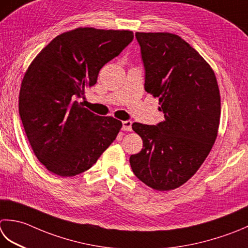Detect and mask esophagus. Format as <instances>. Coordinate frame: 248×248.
<instances>
[{
    "instance_id": "obj_1",
    "label": "esophagus",
    "mask_w": 248,
    "mask_h": 248,
    "mask_svg": "<svg viewBox=\"0 0 248 248\" xmlns=\"http://www.w3.org/2000/svg\"><path fill=\"white\" fill-rule=\"evenodd\" d=\"M123 130L124 131H132V121H130V120L123 121Z\"/></svg>"
}]
</instances>
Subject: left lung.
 Returning a JSON list of instances; mask_svg holds the SVG:
<instances>
[{"mask_svg":"<svg viewBox=\"0 0 248 248\" xmlns=\"http://www.w3.org/2000/svg\"><path fill=\"white\" fill-rule=\"evenodd\" d=\"M145 71V90L159 99L164 120L132 129L143 148L130 157L132 171L158 191L178 188L202 166L220 121L215 73L195 48L168 32H137Z\"/></svg>","mask_w":248,"mask_h":248,"instance_id":"1","label":"left lung"}]
</instances>
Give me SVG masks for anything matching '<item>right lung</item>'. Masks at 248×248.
Instances as JSON below:
<instances>
[{
    "label": "right lung",
    "instance_id": "right-lung-1",
    "mask_svg": "<svg viewBox=\"0 0 248 248\" xmlns=\"http://www.w3.org/2000/svg\"><path fill=\"white\" fill-rule=\"evenodd\" d=\"M133 40L129 30L76 28L38 52L19 92V115L36 158L48 171L75 176L96 162L123 127L75 99L94 86L99 72Z\"/></svg>",
    "mask_w": 248,
    "mask_h": 248
}]
</instances>
